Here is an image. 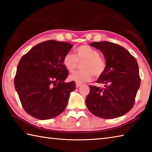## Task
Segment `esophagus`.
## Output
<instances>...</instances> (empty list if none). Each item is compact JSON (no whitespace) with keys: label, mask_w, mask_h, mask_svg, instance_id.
Here are the masks:
<instances>
[{"label":"esophagus","mask_w":152,"mask_h":152,"mask_svg":"<svg viewBox=\"0 0 152 152\" xmlns=\"http://www.w3.org/2000/svg\"><path fill=\"white\" fill-rule=\"evenodd\" d=\"M81 85H82L81 83H76V87L77 88H79V87H80V86H81Z\"/></svg>","instance_id":"esophagus-1"}]
</instances>
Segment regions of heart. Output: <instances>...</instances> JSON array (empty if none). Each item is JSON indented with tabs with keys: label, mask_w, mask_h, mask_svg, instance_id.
Here are the masks:
<instances>
[{
	"label": "heart",
	"mask_w": 152,
	"mask_h": 152,
	"mask_svg": "<svg viewBox=\"0 0 152 152\" xmlns=\"http://www.w3.org/2000/svg\"><path fill=\"white\" fill-rule=\"evenodd\" d=\"M76 55L66 53L63 58V65L72 72L78 65V62H83L81 64L82 70L76 71L69 76L70 81L76 83H83L91 80L93 74L99 76L106 70L105 60L100 56L99 51L88 45H82L76 48Z\"/></svg>",
	"instance_id": "obj_1"
}]
</instances>
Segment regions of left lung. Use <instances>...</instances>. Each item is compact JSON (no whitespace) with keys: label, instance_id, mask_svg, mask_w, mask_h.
Here are the masks:
<instances>
[{"label":"left lung","instance_id":"obj_1","mask_svg":"<svg viewBox=\"0 0 152 152\" xmlns=\"http://www.w3.org/2000/svg\"><path fill=\"white\" fill-rule=\"evenodd\" d=\"M90 46L104 55L106 67L96 82L104 88L90 86L86 103L93 115L113 119L130 111L140 85L136 59L121 46L109 42H94Z\"/></svg>","mask_w":152,"mask_h":152}]
</instances>
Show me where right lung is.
I'll return each instance as SVG.
<instances>
[{
	"instance_id": "obj_1",
	"label": "right lung",
	"mask_w": 152,
	"mask_h": 152,
	"mask_svg": "<svg viewBox=\"0 0 152 152\" xmlns=\"http://www.w3.org/2000/svg\"><path fill=\"white\" fill-rule=\"evenodd\" d=\"M73 45L47 40L38 44L21 57L14 78V86L23 108L39 119L59 115L65 109L74 82L64 81L69 74L63 58Z\"/></svg>"
}]
</instances>
